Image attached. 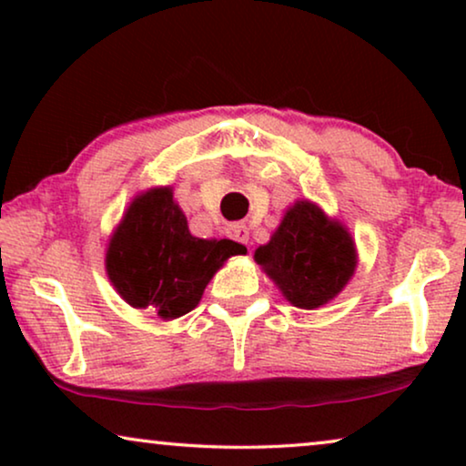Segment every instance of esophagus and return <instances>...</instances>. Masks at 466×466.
I'll list each match as a JSON object with an SVG mask.
<instances>
[{
	"label": "esophagus",
	"mask_w": 466,
	"mask_h": 466,
	"mask_svg": "<svg viewBox=\"0 0 466 466\" xmlns=\"http://www.w3.org/2000/svg\"><path fill=\"white\" fill-rule=\"evenodd\" d=\"M227 233H228V238L235 239V241H241V244H250V233H248V227L241 225V222H233V225H228Z\"/></svg>",
	"instance_id": "1"
}]
</instances>
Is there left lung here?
I'll return each instance as SVG.
<instances>
[{"label":"left lung","mask_w":466,"mask_h":466,"mask_svg":"<svg viewBox=\"0 0 466 466\" xmlns=\"http://www.w3.org/2000/svg\"><path fill=\"white\" fill-rule=\"evenodd\" d=\"M254 258L282 295L303 309L329 303L356 267L350 233L309 201H299L286 212L269 244L260 246Z\"/></svg>","instance_id":"obj_1"}]
</instances>
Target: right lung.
Returning <instances> with one entry per match:
<instances>
[{"mask_svg": "<svg viewBox=\"0 0 466 466\" xmlns=\"http://www.w3.org/2000/svg\"><path fill=\"white\" fill-rule=\"evenodd\" d=\"M244 250L231 239L193 238L171 188H152L127 209L110 239L106 269L131 308L171 320L195 309L216 269Z\"/></svg>", "mask_w": 466, "mask_h": 466, "instance_id": "obj_1", "label": "right lung"}]
</instances>
